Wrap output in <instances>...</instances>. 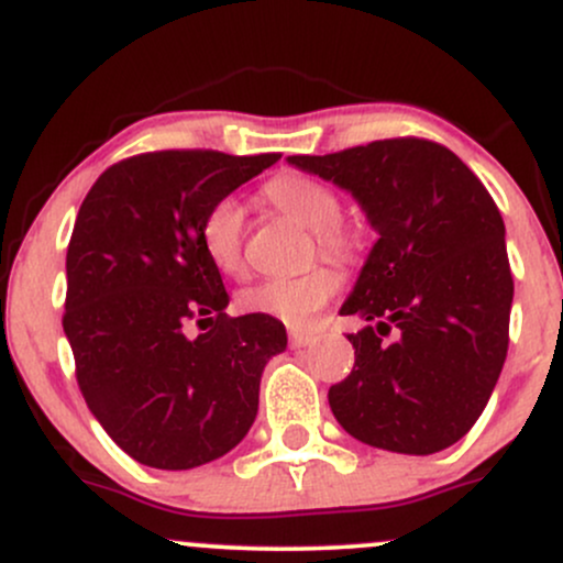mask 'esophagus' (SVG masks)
<instances>
[{"label": "esophagus", "mask_w": 563, "mask_h": 563, "mask_svg": "<svg viewBox=\"0 0 563 563\" xmlns=\"http://www.w3.org/2000/svg\"><path fill=\"white\" fill-rule=\"evenodd\" d=\"M313 334H306V332H289V345L292 349H306V345L313 343Z\"/></svg>", "instance_id": "34e87169"}]
</instances>
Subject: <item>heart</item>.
Masks as SVG:
<instances>
[{"label": "heart", "instance_id": "1", "mask_svg": "<svg viewBox=\"0 0 563 563\" xmlns=\"http://www.w3.org/2000/svg\"><path fill=\"white\" fill-rule=\"evenodd\" d=\"M265 199L289 218L316 233V244L332 261L351 255L353 236L340 225L343 201L327 183L308 175L284 173L265 183ZM201 250L223 274H236L244 261V207L233 197L218 199L207 210L199 229ZM340 289V276L332 268H311L300 276L263 279L239 292L244 313H261L282 324L302 330Z\"/></svg>", "mask_w": 563, "mask_h": 563}]
</instances>
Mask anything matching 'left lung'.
<instances>
[{
  "label": "left lung",
  "instance_id": "left-lung-1",
  "mask_svg": "<svg viewBox=\"0 0 563 563\" xmlns=\"http://www.w3.org/2000/svg\"><path fill=\"white\" fill-rule=\"evenodd\" d=\"M292 167L349 191L377 231L340 313L366 324L349 340L356 364L330 388L353 439L433 454L471 431L508 353L505 223L484 183L444 145L390 137ZM399 329L394 344L382 334Z\"/></svg>",
  "mask_w": 563,
  "mask_h": 563
}]
</instances>
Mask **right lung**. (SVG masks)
<instances>
[{
	"label": "right lung",
	"instance_id": "obj_1",
	"mask_svg": "<svg viewBox=\"0 0 563 563\" xmlns=\"http://www.w3.org/2000/svg\"><path fill=\"white\" fill-rule=\"evenodd\" d=\"M279 154L156 151L106 169L66 252L77 380L103 431L137 463L188 471L231 452L257 415L261 375L287 349L282 321L231 319L199 229L218 199ZM197 323L201 335H188Z\"/></svg>",
	"mask_w": 563,
	"mask_h": 563
}]
</instances>
